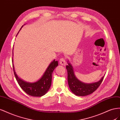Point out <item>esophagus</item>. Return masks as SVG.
<instances>
[{"instance_id":"34e87169","label":"esophagus","mask_w":120,"mask_h":120,"mask_svg":"<svg viewBox=\"0 0 120 120\" xmlns=\"http://www.w3.org/2000/svg\"><path fill=\"white\" fill-rule=\"evenodd\" d=\"M60 64L62 65V66H65L66 64V59L64 57H61V59L60 60Z\"/></svg>"}]
</instances>
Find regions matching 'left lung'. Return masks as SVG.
I'll use <instances>...</instances> for the list:
<instances>
[{"instance_id": "1", "label": "left lung", "mask_w": 120, "mask_h": 120, "mask_svg": "<svg viewBox=\"0 0 120 120\" xmlns=\"http://www.w3.org/2000/svg\"><path fill=\"white\" fill-rule=\"evenodd\" d=\"M68 71V84L71 91L75 95L79 96H85L91 94L99 88L102 82L104 76L99 81L91 83H83L75 77L73 68L70 63L66 66Z\"/></svg>"}]
</instances>
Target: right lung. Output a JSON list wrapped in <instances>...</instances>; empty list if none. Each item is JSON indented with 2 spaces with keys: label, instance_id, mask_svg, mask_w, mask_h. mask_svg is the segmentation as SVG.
<instances>
[{
  "label": "right lung",
  "instance_id": "1",
  "mask_svg": "<svg viewBox=\"0 0 120 120\" xmlns=\"http://www.w3.org/2000/svg\"><path fill=\"white\" fill-rule=\"evenodd\" d=\"M57 66L58 61H55V60H54L46 68L42 77L38 81L34 82H27L18 77L14 70L13 64V69L14 75L18 83L25 93L31 96L41 97L48 92L51 86L52 72Z\"/></svg>",
  "mask_w": 120,
  "mask_h": 120
}]
</instances>
